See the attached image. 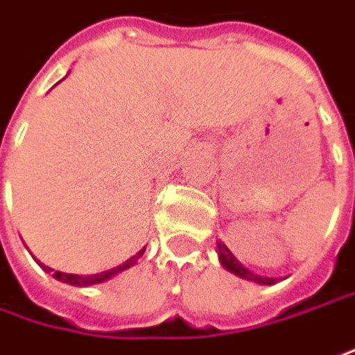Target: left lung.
<instances>
[{"instance_id":"8db88e82","label":"left lung","mask_w":355,"mask_h":355,"mask_svg":"<svg viewBox=\"0 0 355 355\" xmlns=\"http://www.w3.org/2000/svg\"><path fill=\"white\" fill-rule=\"evenodd\" d=\"M217 250H219V260H221V264H223V268H227L230 272L238 274V276H242L245 280H254V282H258V284H274L276 280L274 278H266V276H258V274L250 272L248 268H243L242 264L236 260V256L227 250V245L225 243H217Z\"/></svg>"}]
</instances>
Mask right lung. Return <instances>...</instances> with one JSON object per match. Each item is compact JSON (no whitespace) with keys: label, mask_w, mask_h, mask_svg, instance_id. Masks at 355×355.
<instances>
[{"label":"right lung","mask_w":355,"mask_h":355,"mask_svg":"<svg viewBox=\"0 0 355 355\" xmlns=\"http://www.w3.org/2000/svg\"><path fill=\"white\" fill-rule=\"evenodd\" d=\"M146 250V248H144ZM144 250H140L136 256H132L130 260H125L123 264H119V266H115L112 270H105V272H97V274H89V276H81V274H64V272H56L52 274L56 280H60V282H67V284H73V286H93V284H99V282H105V280H110L112 276H115L117 272H121V270H125V268H130V266H134L136 262H138V258L144 254ZM50 270V268H46Z\"/></svg>","instance_id":"right-lung-1"}]
</instances>
